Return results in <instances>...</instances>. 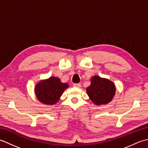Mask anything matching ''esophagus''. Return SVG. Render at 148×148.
<instances>
[{
    "label": "esophagus",
    "instance_id": "obj_1",
    "mask_svg": "<svg viewBox=\"0 0 148 148\" xmlns=\"http://www.w3.org/2000/svg\"><path fill=\"white\" fill-rule=\"evenodd\" d=\"M73 86L77 87V88H80L81 87V84H79V83H74L73 84Z\"/></svg>",
    "mask_w": 148,
    "mask_h": 148
}]
</instances>
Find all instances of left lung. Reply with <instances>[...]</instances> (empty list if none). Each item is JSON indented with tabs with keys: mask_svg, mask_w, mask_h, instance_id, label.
<instances>
[{
	"mask_svg": "<svg viewBox=\"0 0 148 148\" xmlns=\"http://www.w3.org/2000/svg\"><path fill=\"white\" fill-rule=\"evenodd\" d=\"M86 92L90 100L95 104H107L114 97L116 86L110 80L95 76L91 79V84L86 88Z\"/></svg>",
	"mask_w": 148,
	"mask_h": 148,
	"instance_id": "1",
	"label": "left lung"
}]
</instances>
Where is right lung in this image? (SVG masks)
<instances>
[{
  "label": "right lung",
  "instance_id": "1",
  "mask_svg": "<svg viewBox=\"0 0 148 148\" xmlns=\"http://www.w3.org/2000/svg\"><path fill=\"white\" fill-rule=\"evenodd\" d=\"M69 88L67 83H63L56 77L40 81L35 87V93L40 102L47 105H53L57 102L63 92Z\"/></svg>",
  "mask_w": 148,
  "mask_h": 148
}]
</instances>
